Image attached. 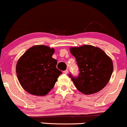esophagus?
Masks as SVG:
<instances>
[{"label": "esophagus", "instance_id": "obj_1", "mask_svg": "<svg viewBox=\"0 0 127 127\" xmlns=\"http://www.w3.org/2000/svg\"><path fill=\"white\" fill-rule=\"evenodd\" d=\"M63 73L64 74H67L68 73V70H65L64 71Z\"/></svg>", "mask_w": 127, "mask_h": 127}]
</instances>
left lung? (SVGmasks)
I'll list each match as a JSON object with an SVG mask.
<instances>
[{
    "instance_id": "8db88e82",
    "label": "left lung",
    "mask_w": 127,
    "mask_h": 127,
    "mask_svg": "<svg viewBox=\"0 0 127 127\" xmlns=\"http://www.w3.org/2000/svg\"><path fill=\"white\" fill-rule=\"evenodd\" d=\"M70 50L75 57L79 71L77 77L69 74L76 88L86 95L104 88L113 72L112 59L102 49L90 45L73 47Z\"/></svg>"
}]
</instances>
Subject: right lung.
Segmentation results:
<instances>
[{
	"mask_svg": "<svg viewBox=\"0 0 127 127\" xmlns=\"http://www.w3.org/2000/svg\"><path fill=\"white\" fill-rule=\"evenodd\" d=\"M54 49L35 45L24 52L17 62L16 73L20 85L29 94L44 96L54 87L62 74L52 57Z\"/></svg>",
	"mask_w": 127,
	"mask_h": 127,
	"instance_id": "obj_1",
	"label": "right lung"
}]
</instances>
